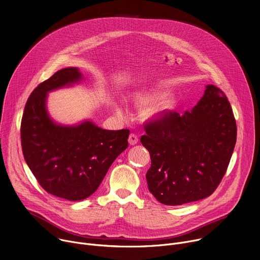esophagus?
Returning a JSON list of instances; mask_svg holds the SVG:
<instances>
[{
    "label": "esophagus",
    "mask_w": 260,
    "mask_h": 260,
    "mask_svg": "<svg viewBox=\"0 0 260 260\" xmlns=\"http://www.w3.org/2000/svg\"><path fill=\"white\" fill-rule=\"evenodd\" d=\"M139 142V137H138V135H136V134H131L129 135V138H128V143L131 144V145H136L137 143Z\"/></svg>",
    "instance_id": "obj_1"
}]
</instances>
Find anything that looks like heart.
Wrapping results in <instances>:
<instances>
[{
  "label": "heart",
  "instance_id": "heart-1",
  "mask_svg": "<svg viewBox=\"0 0 260 260\" xmlns=\"http://www.w3.org/2000/svg\"><path fill=\"white\" fill-rule=\"evenodd\" d=\"M151 100V98L150 96H141V98H139V101L141 102V103H147V102H149ZM171 107V102H169V101H165V102H161L160 104H158V105H155V106H153V107H150V108H148V109H146V111H145V115L147 116V117H155V116H157V115H159L160 113H162L165 110H167L168 108H170ZM119 113H121V111H118Z\"/></svg>",
  "mask_w": 260,
  "mask_h": 260
}]
</instances>
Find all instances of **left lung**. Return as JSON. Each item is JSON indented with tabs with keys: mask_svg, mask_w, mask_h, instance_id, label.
<instances>
[{
	"mask_svg": "<svg viewBox=\"0 0 260 260\" xmlns=\"http://www.w3.org/2000/svg\"><path fill=\"white\" fill-rule=\"evenodd\" d=\"M145 122L141 143L149 151V191L161 204L179 206L210 197L226 173L237 124L225 93L207 85L191 111H164Z\"/></svg>",
	"mask_w": 260,
	"mask_h": 260,
	"instance_id": "left-lung-1",
	"label": "left lung"
}]
</instances>
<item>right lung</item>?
<instances>
[{
    "label": "right lung",
    "mask_w": 260,
    "mask_h": 260,
    "mask_svg": "<svg viewBox=\"0 0 260 260\" xmlns=\"http://www.w3.org/2000/svg\"><path fill=\"white\" fill-rule=\"evenodd\" d=\"M81 78L77 68H66L40 83L27 99L20 125L22 153L37 181L48 193L68 201L91 196L128 146V129L107 131L91 121L63 126L50 119L47 92Z\"/></svg>",
    "instance_id": "right-lung-1"
}]
</instances>
